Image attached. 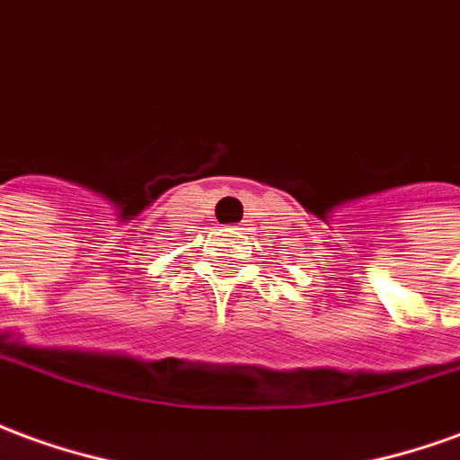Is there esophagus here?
Instances as JSON below:
<instances>
[{
  "mask_svg": "<svg viewBox=\"0 0 460 460\" xmlns=\"http://www.w3.org/2000/svg\"><path fill=\"white\" fill-rule=\"evenodd\" d=\"M226 231H231V234H239V226H231V229H226Z\"/></svg>",
  "mask_w": 460,
  "mask_h": 460,
  "instance_id": "1",
  "label": "esophagus"
}]
</instances>
